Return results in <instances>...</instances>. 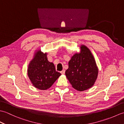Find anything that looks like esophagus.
I'll list each match as a JSON object with an SVG mask.
<instances>
[{
    "label": "esophagus",
    "mask_w": 124,
    "mask_h": 124,
    "mask_svg": "<svg viewBox=\"0 0 124 124\" xmlns=\"http://www.w3.org/2000/svg\"><path fill=\"white\" fill-rule=\"evenodd\" d=\"M61 73L62 75H64V73H65V70H63L62 71H61Z\"/></svg>",
    "instance_id": "34e87169"
}]
</instances>
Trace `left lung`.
<instances>
[{"instance_id":"8db88e82","label":"left lung","mask_w":124,"mask_h":124,"mask_svg":"<svg viewBox=\"0 0 124 124\" xmlns=\"http://www.w3.org/2000/svg\"><path fill=\"white\" fill-rule=\"evenodd\" d=\"M80 53H76L69 61L65 76L72 87L78 91L91 88L97 78L99 69L90 50L81 45Z\"/></svg>"}]
</instances>
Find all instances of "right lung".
Returning a JSON list of instances; mask_svg holds the SVG:
<instances>
[{
    "label": "right lung",
    "instance_id": "obj_1",
    "mask_svg": "<svg viewBox=\"0 0 124 124\" xmlns=\"http://www.w3.org/2000/svg\"><path fill=\"white\" fill-rule=\"evenodd\" d=\"M47 53L37 51L28 68V75L34 87L40 90L50 88L61 75L56 71L54 64L47 60Z\"/></svg>",
    "mask_w": 124,
    "mask_h": 124
}]
</instances>
